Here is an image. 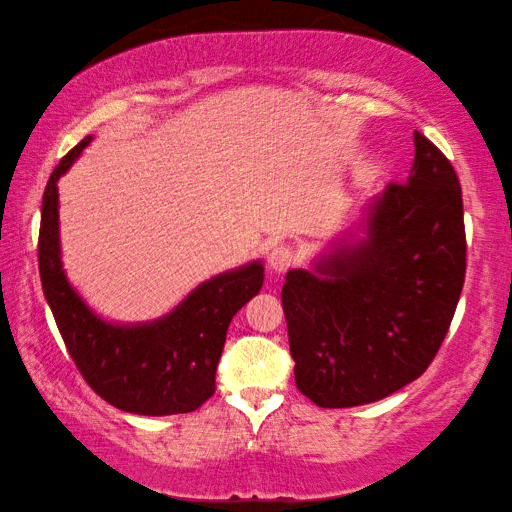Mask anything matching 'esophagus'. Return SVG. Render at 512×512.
Masks as SVG:
<instances>
[{"label":"esophagus","mask_w":512,"mask_h":512,"mask_svg":"<svg viewBox=\"0 0 512 512\" xmlns=\"http://www.w3.org/2000/svg\"><path fill=\"white\" fill-rule=\"evenodd\" d=\"M291 264H293V253L287 246H275L271 253H268V271L275 275L287 271Z\"/></svg>","instance_id":"esophagus-1"}]
</instances>
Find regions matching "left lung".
Instances as JSON below:
<instances>
[{"mask_svg": "<svg viewBox=\"0 0 512 512\" xmlns=\"http://www.w3.org/2000/svg\"><path fill=\"white\" fill-rule=\"evenodd\" d=\"M413 144L406 185L372 196L357 228L284 280L296 386L323 409L384 400L418 379L461 298V185L427 137L415 131Z\"/></svg>", "mask_w": 512, "mask_h": 512, "instance_id": "1", "label": "left lung"}]
</instances>
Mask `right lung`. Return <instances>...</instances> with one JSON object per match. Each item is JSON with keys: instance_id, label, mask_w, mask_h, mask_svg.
I'll return each instance as SVG.
<instances>
[{"instance_id": "1", "label": "right lung", "mask_w": 512, "mask_h": 512, "mask_svg": "<svg viewBox=\"0 0 512 512\" xmlns=\"http://www.w3.org/2000/svg\"><path fill=\"white\" fill-rule=\"evenodd\" d=\"M90 142L92 135L60 160L42 196L38 264L49 309L76 368L108 404L137 415L196 411L214 393L232 316L262 289L264 262L253 259L210 277L169 314L146 323L99 316L65 273L58 219V180Z\"/></svg>"}]
</instances>
